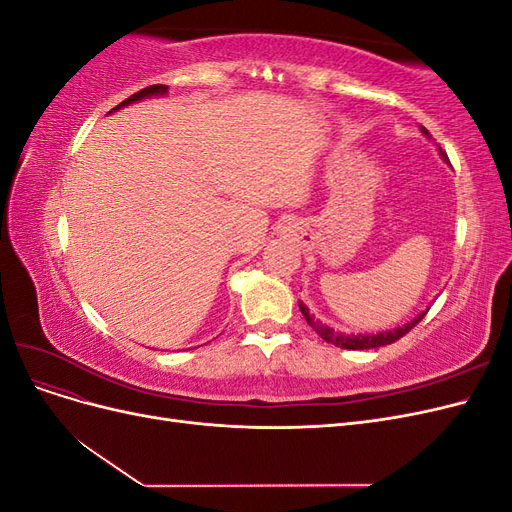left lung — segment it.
I'll list each match as a JSON object with an SVG mask.
<instances>
[{
  "mask_svg": "<svg viewBox=\"0 0 512 512\" xmlns=\"http://www.w3.org/2000/svg\"><path fill=\"white\" fill-rule=\"evenodd\" d=\"M421 130H423L425 136H429V132L423 126H421ZM440 156H442V160L448 162L446 153L442 149H440ZM299 309H301V314L305 316L309 327H312L324 339V342L333 344L337 348H346V350H369V348H380V346H386V344H393V342H397L399 337H404L408 331H412L416 324L423 320V316L429 312V307H427L425 312L418 314L414 320H410L408 324H404V327H397L393 331H384V333H376V335H371V333L369 335H361V333L359 335H346V333H337L331 327H327V324H322L320 320H316L312 314H309V309L303 303H299Z\"/></svg>",
  "mask_w": 512,
  "mask_h": 512,
  "instance_id": "left-lung-1",
  "label": "left lung"
}]
</instances>
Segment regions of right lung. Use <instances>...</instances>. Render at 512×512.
Masks as SVG:
<instances>
[{
	"instance_id": "right-lung-1",
	"label": "right lung",
	"mask_w": 512,
	"mask_h": 512,
	"mask_svg": "<svg viewBox=\"0 0 512 512\" xmlns=\"http://www.w3.org/2000/svg\"><path fill=\"white\" fill-rule=\"evenodd\" d=\"M166 91H168L166 85H149V87H145V89H141V91H136V94H132L130 98H126L121 104H117V106L113 108V111H108V113H115V111H119L121 106H128V104H134V102H138V100H145V98H151V96H164Z\"/></svg>"
}]
</instances>
